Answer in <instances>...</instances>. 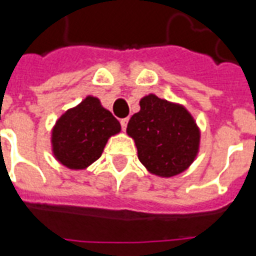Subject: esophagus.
<instances>
[{"instance_id":"esophagus-1","label":"esophagus","mask_w":256,"mask_h":256,"mask_svg":"<svg viewBox=\"0 0 256 256\" xmlns=\"http://www.w3.org/2000/svg\"><path fill=\"white\" fill-rule=\"evenodd\" d=\"M128 118H124V120H121V126H122V130H126V128H128Z\"/></svg>"}]
</instances>
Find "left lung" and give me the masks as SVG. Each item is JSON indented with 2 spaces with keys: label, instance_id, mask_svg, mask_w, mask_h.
Returning a JSON list of instances; mask_svg holds the SVG:
<instances>
[{
  "label": "left lung",
  "instance_id": "obj_1",
  "mask_svg": "<svg viewBox=\"0 0 256 256\" xmlns=\"http://www.w3.org/2000/svg\"><path fill=\"white\" fill-rule=\"evenodd\" d=\"M126 132L138 150L139 162L150 174L172 178L186 171L200 151L201 130L184 105L150 93Z\"/></svg>",
  "mask_w": 256,
  "mask_h": 256
}]
</instances>
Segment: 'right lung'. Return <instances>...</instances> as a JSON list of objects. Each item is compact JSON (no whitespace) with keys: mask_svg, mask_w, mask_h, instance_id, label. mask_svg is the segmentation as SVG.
I'll list each match as a JSON object with an SVG mask.
<instances>
[{"mask_svg":"<svg viewBox=\"0 0 256 256\" xmlns=\"http://www.w3.org/2000/svg\"><path fill=\"white\" fill-rule=\"evenodd\" d=\"M121 124L97 97L86 96L66 110L51 128V150L68 170H86L102 154L108 140L120 134Z\"/></svg>","mask_w":256,"mask_h":256,"instance_id":"obj_1","label":"right lung"}]
</instances>
